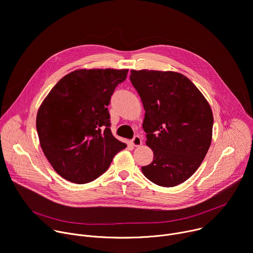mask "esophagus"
<instances>
[{
    "label": "esophagus",
    "instance_id": "obj_1",
    "mask_svg": "<svg viewBox=\"0 0 253 253\" xmlns=\"http://www.w3.org/2000/svg\"><path fill=\"white\" fill-rule=\"evenodd\" d=\"M130 143L132 144V145H133L134 147H138V146H140L141 144H142V140H141V138H140L139 136H135V137L130 141Z\"/></svg>",
    "mask_w": 253,
    "mask_h": 253
}]
</instances>
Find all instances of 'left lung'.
I'll return each mask as SVG.
<instances>
[{
	"mask_svg": "<svg viewBox=\"0 0 253 253\" xmlns=\"http://www.w3.org/2000/svg\"><path fill=\"white\" fill-rule=\"evenodd\" d=\"M145 117L143 129L153 161L142 172L151 182L173 187L198 169L212 139L213 114L205 97L184 75L172 71L131 70Z\"/></svg>",
	"mask_w": 253,
	"mask_h": 253,
	"instance_id": "obj_1",
	"label": "left lung"
}]
</instances>
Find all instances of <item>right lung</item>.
<instances>
[{
  "mask_svg": "<svg viewBox=\"0 0 253 253\" xmlns=\"http://www.w3.org/2000/svg\"><path fill=\"white\" fill-rule=\"evenodd\" d=\"M127 73V69L75 70L42 102L36 119L40 145L54 170L68 181H93L126 148L112 135L108 105Z\"/></svg>",
  "mask_w": 253,
  "mask_h": 253,
  "instance_id": "add662e5",
  "label": "right lung"
}]
</instances>
